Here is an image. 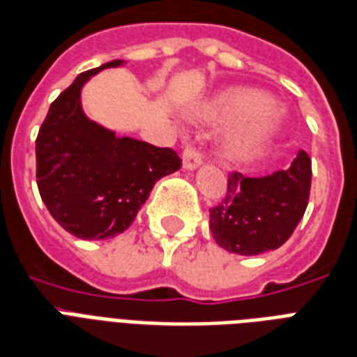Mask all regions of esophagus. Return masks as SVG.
I'll use <instances>...</instances> for the list:
<instances>
[{
	"label": "esophagus",
	"mask_w": 357,
	"mask_h": 357,
	"mask_svg": "<svg viewBox=\"0 0 357 357\" xmlns=\"http://www.w3.org/2000/svg\"><path fill=\"white\" fill-rule=\"evenodd\" d=\"M201 163H203V158H201V154L197 152V150L186 149L184 152H182V165H184V169L194 171V169L199 167Z\"/></svg>",
	"instance_id": "1"
}]
</instances>
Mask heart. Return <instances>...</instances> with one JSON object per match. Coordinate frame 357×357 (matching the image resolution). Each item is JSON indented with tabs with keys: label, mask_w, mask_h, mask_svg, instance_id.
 <instances>
[{
	"label": "heart",
	"mask_w": 357,
	"mask_h": 357,
	"mask_svg": "<svg viewBox=\"0 0 357 357\" xmlns=\"http://www.w3.org/2000/svg\"><path fill=\"white\" fill-rule=\"evenodd\" d=\"M201 122H229L220 135V152L231 162H248L264 154L284 124L280 109L271 98L250 88L220 92L192 111Z\"/></svg>",
	"instance_id": "b5f03b06"
}]
</instances>
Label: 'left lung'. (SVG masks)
I'll return each instance as SVG.
<instances>
[{"label": "left lung", "mask_w": 357, "mask_h": 357, "mask_svg": "<svg viewBox=\"0 0 357 357\" xmlns=\"http://www.w3.org/2000/svg\"><path fill=\"white\" fill-rule=\"evenodd\" d=\"M310 176V158L305 150L297 152L290 167L271 175L231 173L224 201L208 211L214 241L239 256L280 248L309 205Z\"/></svg>", "instance_id": "left-lung-1"}]
</instances>
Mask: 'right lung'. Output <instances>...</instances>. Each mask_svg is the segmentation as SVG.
<instances>
[{
  "label": "right lung",
  "instance_id": "right-lung-1",
  "mask_svg": "<svg viewBox=\"0 0 357 357\" xmlns=\"http://www.w3.org/2000/svg\"><path fill=\"white\" fill-rule=\"evenodd\" d=\"M111 67H124V60L80 73L50 105L36 141L43 203L66 231L84 241L126 231L154 184L181 169L175 150L120 137L88 118L82 88Z\"/></svg>",
  "mask_w": 357,
  "mask_h": 357
}]
</instances>
